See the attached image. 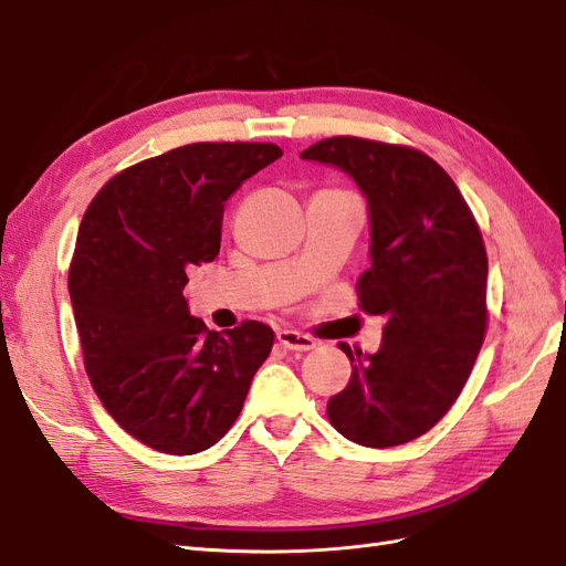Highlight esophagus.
Listing matches in <instances>:
<instances>
[{"instance_id": "34e87169", "label": "esophagus", "mask_w": 566, "mask_h": 566, "mask_svg": "<svg viewBox=\"0 0 566 566\" xmlns=\"http://www.w3.org/2000/svg\"><path fill=\"white\" fill-rule=\"evenodd\" d=\"M279 345L290 352H310L316 347V339L310 335H302L297 331H279L276 333Z\"/></svg>"}]
</instances>
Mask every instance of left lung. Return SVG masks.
<instances>
[{
    "label": "left lung",
    "instance_id": "1",
    "mask_svg": "<svg viewBox=\"0 0 566 566\" xmlns=\"http://www.w3.org/2000/svg\"><path fill=\"white\" fill-rule=\"evenodd\" d=\"M300 158L342 169L366 196L370 269L356 290L361 310L385 318L375 354L339 345L354 368L328 401V418L361 447H399L447 416L482 349V231L453 179L416 148L333 136Z\"/></svg>",
    "mask_w": 566,
    "mask_h": 566
}]
</instances>
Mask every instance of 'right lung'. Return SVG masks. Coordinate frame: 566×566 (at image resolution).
Returning <instances> with one entry per match:
<instances>
[{"instance_id":"1","label":"right lung","mask_w":566,"mask_h":566,"mask_svg":"<svg viewBox=\"0 0 566 566\" xmlns=\"http://www.w3.org/2000/svg\"><path fill=\"white\" fill-rule=\"evenodd\" d=\"M281 156L276 144H188L123 169L82 217L67 290L84 368L115 422L150 449L214 447L273 347L260 321L210 331L184 287L219 254L224 202Z\"/></svg>"}]
</instances>
